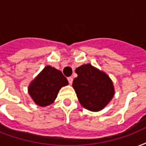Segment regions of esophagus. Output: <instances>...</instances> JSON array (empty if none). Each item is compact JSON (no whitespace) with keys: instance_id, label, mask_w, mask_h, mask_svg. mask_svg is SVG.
<instances>
[{"instance_id":"34e87169","label":"esophagus","mask_w":146,"mask_h":146,"mask_svg":"<svg viewBox=\"0 0 146 146\" xmlns=\"http://www.w3.org/2000/svg\"><path fill=\"white\" fill-rule=\"evenodd\" d=\"M67 80H68V82H69V84L71 85L73 83V78L72 77H68L67 78Z\"/></svg>"}]
</instances>
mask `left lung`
<instances>
[{
  "label": "left lung",
  "mask_w": 146,
  "mask_h": 146,
  "mask_svg": "<svg viewBox=\"0 0 146 146\" xmlns=\"http://www.w3.org/2000/svg\"><path fill=\"white\" fill-rule=\"evenodd\" d=\"M78 76L73 80L74 89L80 104L91 111H99L114 96L113 82L104 71L92 64H82L76 69Z\"/></svg>",
  "instance_id": "obj_1"
}]
</instances>
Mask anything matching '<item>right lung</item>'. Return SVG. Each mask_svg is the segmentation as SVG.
Segmentation results:
<instances>
[{"label":"right lung","mask_w":146,"mask_h":146,"mask_svg":"<svg viewBox=\"0 0 146 146\" xmlns=\"http://www.w3.org/2000/svg\"><path fill=\"white\" fill-rule=\"evenodd\" d=\"M67 85L68 81L61 71L48 65L30 82L28 92L37 105L46 107L54 103L60 89Z\"/></svg>","instance_id":"right-lung-1"}]
</instances>
